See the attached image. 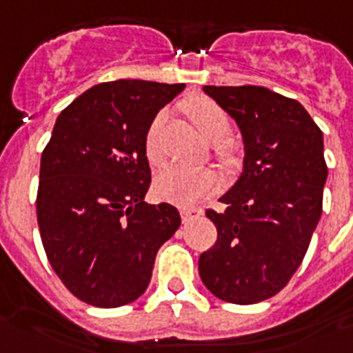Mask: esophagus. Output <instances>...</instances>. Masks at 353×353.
I'll list each match as a JSON object with an SVG mask.
<instances>
[{
    "mask_svg": "<svg viewBox=\"0 0 353 353\" xmlns=\"http://www.w3.org/2000/svg\"><path fill=\"white\" fill-rule=\"evenodd\" d=\"M179 212H181L183 221H190V220H194V218H199V216L203 214V210L194 209V207H192V209H181Z\"/></svg>",
    "mask_w": 353,
    "mask_h": 353,
    "instance_id": "34e87169",
    "label": "esophagus"
}]
</instances>
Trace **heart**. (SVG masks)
<instances>
[{
	"label": "heart",
	"mask_w": 353,
	"mask_h": 353,
	"mask_svg": "<svg viewBox=\"0 0 353 353\" xmlns=\"http://www.w3.org/2000/svg\"><path fill=\"white\" fill-rule=\"evenodd\" d=\"M187 112L207 141L216 144V155L225 166H232L236 161L234 150L227 137L231 135L232 122L223 108L210 99H196L188 102ZM166 112H159L150 122L144 148L152 163H159L163 157V130L166 124ZM218 187V176L210 168H190L183 165H168L155 176V194L165 201L176 205H192L198 199L209 196Z\"/></svg>",
	"instance_id": "obj_1"
}]
</instances>
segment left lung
Returning a JSON list of instances; mask_svg holds the SVG:
<instances>
[{
  "mask_svg": "<svg viewBox=\"0 0 353 353\" xmlns=\"http://www.w3.org/2000/svg\"><path fill=\"white\" fill-rule=\"evenodd\" d=\"M236 121L243 170L207 210L218 240L199 256V276L214 296L256 304L276 295L306 254L323 214L328 177L323 132L301 102L260 85H203Z\"/></svg>",
  "mask_w": 353,
  "mask_h": 353,
  "instance_id": "obj_1",
  "label": "left lung"
}]
</instances>
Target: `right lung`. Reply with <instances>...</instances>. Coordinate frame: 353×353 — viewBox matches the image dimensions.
Wrapping results in <instances>:
<instances>
[{
    "label": "right lung",
    "instance_id": "right-lung-1",
    "mask_svg": "<svg viewBox=\"0 0 353 353\" xmlns=\"http://www.w3.org/2000/svg\"><path fill=\"white\" fill-rule=\"evenodd\" d=\"M185 84L115 80L58 115L40 163L38 227L54 273L77 299L119 307L143 295L155 254L181 225L176 207L148 205L144 139Z\"/></svg>",
    "mask_w": 353,
    "mask_h": 353
}]
</instances>
